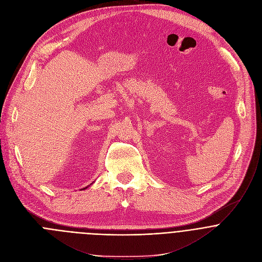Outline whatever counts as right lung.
<instances>
[{"mask_svg": "<svg viewBox=\"0 0 262 262\" xmlns=\"http://www.w3.org/2000/svg\"><path fill=\"white\" fill-rule=\"evenodd\" d=\"M93 183H94V182H93ZM93 183H92V184H93ZM88 187H89V186H88ZM88 187H85V188H82V189H81V190H85V189H86V188H88Z\"/></svg>", "mask_w": 262, "mask_h": 262, "instance_id": "right-lung-1", "label": "right lung"}]
</instances>
